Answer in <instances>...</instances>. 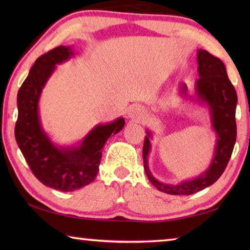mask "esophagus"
Listing matches in <instances>:
<instances>
[{
    "label": "esophagus",
    "mask_w": 250,
    "mask_h": 250,
    "mask_svg": "<svg viewBox=\"0 0 250 250\" xmlns=\"http://www.w3.org/2000/svg\"><path fill=\"white\" fill-rule=\"evenodd\" d=\"M145 113V110L143 108H141L140 105H131L129 108V112L128 115L131 118H141Z\"/></svg>",
    "instance_id": "obj_1"
}]
</instances>
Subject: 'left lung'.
Segmentation results:
<instances>
[{
	"instance_id": "obj_1",
	"label": "left lung",
	"mask_w": 250,
	"mask_h": 250,
	"mask_svg": "<svg viewBox=\"0 0 250 250\" xmlns=\"http://www.w3.org/2000/svg\"><path fill=\"white\" fill-rule=\"evenodd\" d=\"M197 64L200 78L196 82V95L198 99L205 101L210 107L213 125L217 132L215 156L208 170L193 181H185L179 185L160 183L152 176L147 167V154L150 151L149 133L146 135L143 143V167L147 179L159 191L172 195H191L215 183L225 171L236 142L237 94L228 78L225 65L221 59L204 49L198 50ZM186 84H182V94L186 95Z\"/></svg>"
}]
</instances>
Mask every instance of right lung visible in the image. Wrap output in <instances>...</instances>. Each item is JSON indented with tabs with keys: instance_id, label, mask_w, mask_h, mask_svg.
Returning <instances> with one entry per match:
<instances>
[{
	"instance_id": "add662e5",
	"label": "right lung",
	"mask_w": 250,
	"mask_h": 250,
	"mask_svg": "<svg viewBox=\"0 0 250 250\" xmlns=\"http://www.w3.org/2000/svg\"><path fill=\"white\" fill-rule=\"evenodd\" d=\"M71 50L58 46L36 59L18 94L19 115L15 139L33 174L40 182L62 192H71L96 179L105 141L124 128L125 120L98 125L77 149H57L41 128L37 104L55 65L71 56Z\"/></svg>"
}]
</instances>
